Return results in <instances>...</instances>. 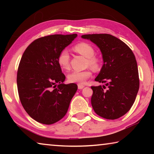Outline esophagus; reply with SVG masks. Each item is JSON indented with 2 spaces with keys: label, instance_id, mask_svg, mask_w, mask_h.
Instances as JSON below:
<instances>
[{
  "label": "esophagus",
  "instance_id": "esophagus-1",
  "mask_svg": "<svg viewBox=\"0 0 154 154\" xmlns=\"http://www.w3.org/2000/svg\"><path fill=\"white\" fill-rule=\"evenodd\" d=\"M84 88V85H82V84H78V89L79 90H82L83 88Z\"/></svg>",
  "mask_w": 154,
  "mask_h": 154
}]
</instances>
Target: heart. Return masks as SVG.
Returning <instances> with one entry per match:
<instances>
[{
    "label": "heart",
    "instance_id": "heart-1",
    "mask_svg": "<svg viewBox=\"0 0 154 154\" xmlns=\"http://www.w3.org/2000/svg\"><path fill=\"white\" fill-rule=\"evenodd\" d=\"M74 50L80 54L81 55L87 58V65L90 66L94 71H97L100 67V61L97 57L94 56L95 50L90 44L82 42L77 44L73 47ZM57 62L62 69L69 70L70 69V56L66 49H62L60 52ZM92 72L90 69H87L83 71H72L68 75V81L70 83L83 84L86 80L92 77Z\"/></svg>",
    "mask_w": 154,
    "mask_h": 154
}]
</instances>
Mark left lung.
<instances>
[{
    "mask_svg": "<svg viewBox=\"0 0 154 154\" xmlns=\"http://www.w3.org/2000/svg\"><path fill=\"white\" fill-rule=\"evenodd\" d=\"M82 37L95 43L103 54L104 64L95 81L105 83L106 86L91 87L94 111L107 119L121 118L132 107L139 89L133 52L123 41L109 34L84 35Z\"/></svg>",
    "mask_w": 154,
    "mask_h": 154,
    "instance_id": "8db88e82",
    "label": "left lung"
}]
</instances>
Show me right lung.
I'll list each match as a JSON object with an SVG mask.
<instances>
[{
    "label": "right lung",
    "instance_id": "add662e5",
    "mask_svg": "<svg viewBox=\"0 0 154 154\" xmlns=\"http://www.w3.org/2000/svg\"><path fill=\"white\" fill-rule=\"evenodd\" d=\"M77 34L38 38L26 49L17 73L18 94L32 119L50 125L63 118L77 90L75 83L64 84L65 75L57 62L60 52Z\"/></svg>",
    "mask_w": 154,
    "mask_h": 154
}]
</instances>
